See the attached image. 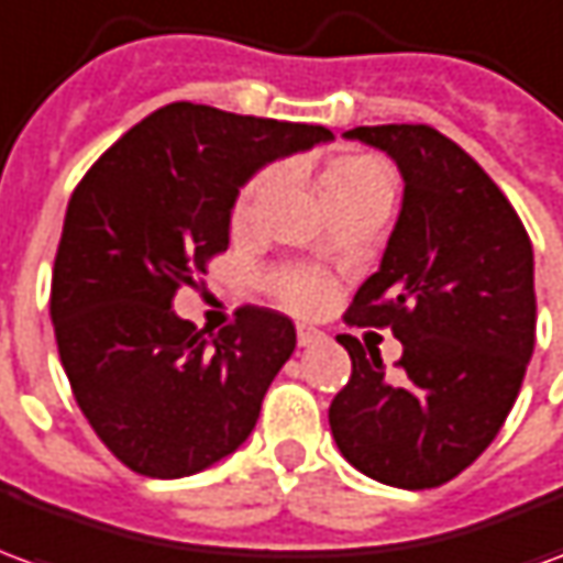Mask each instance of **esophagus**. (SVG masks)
Segmentation results:
<instances>
[{
  "label": "esophagus",
  "instance_id": "obj_1",
  "mask_svg": "<svg viewBox=\"0 0 563 563\" xmlns=\"http://www.w3.org/2000/svg\"><path fill=\"white\" fill-rule=\"evenodd\" d=\"M295 334H298V346H313V343H319V338H322V334H319L317 329H310V325H298Z\"/></svg>",
  "mask_w": 563,
  "mask_h": 563
}]
</instances>
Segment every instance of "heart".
Listing matches in <instances>:
<instances>
[{
  "instance_id": "heart-1",
  "label": "heart",
  "mask_w": 563,
  "mask_h": 563,
  "mask_svg": "<svg viewBox=\"0 0 563 563\" xmlns=\"http://www.w3.org/2000/svg\"><path fill=\"white\" fill-rule=\"evenodd\" d=\"M271 186H274V174L271 172L256 174L241 186V192L234 196L232 205L234 229L246 225V220L262 205V198L268 196ZM367 192L391 196L389 168L377 156H338L319 174V196H322L325 205H334V201H343V198L367 196ZM274 292L280 298V305H286L295 313H313L329 301L334 286H331L325 274H317V271H286L274 283Z\"/></svg>"
}]
</instances>
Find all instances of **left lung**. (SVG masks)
<instances>
[{
	"instance_id": "obj_1",
	"label": "left lung",
	"mask_w": 563,
	"mask_h": 563,
	"mask_svg": "<svg viewBox=\"0 0 563 563\" xmlns=\"http://www.w3.org/2000/svg\"><path fill=\"white\" fill-rule=\"evenodd\" d=\"M398 162L401 217L346 325L391 329L386 374L353 334V374L329 407L353 467L395 488H437L483 455L519 398L533 353V250L519 213L471 153L424 123L355 126Z\"/></svg>"
}]
</instances>
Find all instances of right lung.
Instances as JSON below:
<instances>
[{"label": "right lung", "instance_id": "right-lung-1", "mask_svg": "<svg viewBox=\"0 0 563 563\" xmlns=\"http://www.w3.org/2000/svg\"><path fill=\"white\" fill-rule=\"evenodd\" d=\"M325 126L172 102L104 150L68 201L51 280L80 413L129 471L177 479L232 455L295 350L292 319L244 305L205 334L172 310L229 250L238 186Z\"/></svg>", "mask_w": 563, "mask_h": 563}]
</instances>
